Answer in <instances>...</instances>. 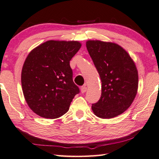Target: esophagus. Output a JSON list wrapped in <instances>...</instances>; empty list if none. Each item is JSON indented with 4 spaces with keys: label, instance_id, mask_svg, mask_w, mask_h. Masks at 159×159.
<instances>
[{
    "label": "esophagus",
    "instance_id": "obj_1",
    "mask_svg": "<svg viewBox=\"0 0 159 159\" xmlns=\"http://www.w3.org/2000/svg\"><path fill=\"white\" fill-rule=\"evenodd\" d=\"M80 89H81V92L83 93H85L86 91V90H87V87H86V86H83L81 87Z\"/></svg>",
    "mask_w": 159,
    "mask_h": 159
}]
</instances>
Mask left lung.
I'll return each mask as SVG.
<instances>
[{
	"mask_svg": "<svg viewBox=\"0 0 159 159\" xmlns=\"http://www.w3.org/2000/svg\"><path fill=\"white\" fill-rule=\"evenodd\" d=\"M86 48L102 82V94L92 111L98 118H113L132 104L139 87V74L130 55L118 44L89 40Z\"/></svg>",
	"mask_w": 159,
	"mask_h": 159,
	"instance_id": "left-lung-1",
	"label": "left lung"
}]
</instances>
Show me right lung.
Wrapping results in <instances>:
<instances>
[{
	"mask_svg": "<svg viewBox=\"0 0 159 159\" xmlns=\"http://www.w3.org/2000/svg\"><path fill=\"white\" fill-rule=\"evenodd\" d=\"M82 44L77 41L50 40L31 50L24 62L21 85L33 112L55 119L66 113L80 93L73 81L70 61Z\"/></svg>",
	"mask_w": 159,
	"mask_h": 159,
	"instance_id": "right-lung-1",
	"label": "right lung"
}]
</instances>
